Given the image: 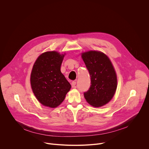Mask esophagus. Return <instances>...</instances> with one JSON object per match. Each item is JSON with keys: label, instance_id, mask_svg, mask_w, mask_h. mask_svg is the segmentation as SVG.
<instances>
[{"label": "esophagus", "instance_id": "esophagus-1", "mask_svg": "<svg viewBox=\"0 0 149 149\" xmlns=\"http://www.w3.org/2000/svg\"><path fill=\"white\" fill-rule=\"evenodd\" d=\"M75 85H76V81H72L71 83V86L72 88L75 87Z\"/></svg>", "mask_w": 149, "mask_h": 149}]
</instances>
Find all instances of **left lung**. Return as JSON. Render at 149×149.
<instances>
[{"mask_svg":"<svg viewBox=\"0 0 149 149\" xmlns=\"http://www.w3.org/2000/svg\"><path fill=\"white\" fill-rule=\"evenodd\" d=\"M81 57L91 77V86L85 93L87 102L94 107H101L109 103L117 87V77L109 56L98 51L81 53Z\"/></svg>","mask_w":149,"mask_h":149,"instance_id":"8db88e82","label":"left lung"}]
</instances>
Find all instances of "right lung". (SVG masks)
Returning <instances> with one entry per match:
<instances>
[{
    "label": "right lung",
    "instance_id": "1",
    "mask_svg": "<svg viewBox=\"0 0 149 149\" xmlns=\"http://www.w3.org/2000/svg\"><path fill=\"white\" fill-rule=\"evenodd\" d=\"M66 55L57 51L41 54L33 65L30 82L36 98L45 107L56 108L64 100L71 86L61 72Z\"/></svg>",
    "mask_w": 149,
    "mask_h": 149
}]
</instances>
